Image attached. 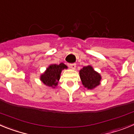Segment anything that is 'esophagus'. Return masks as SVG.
I'll list each match as a JSON object with an SVG mask.
<instances>
[{
    "label": "esophagus",
    "instance_id": "34e87169",
    "mask_svg": "<svg viewBox=\"0 0 134 134\" xmlns=\"http://www.w3.org/2000/svg\"><path fill=\"white\" fill-rule=\"evenodd\" d=\"M69 66H70V68H72V69L75 70L76 67V64H70Z\"/></svg>",
    "mask_w": 134,
    "mask_h": 134
}]
</instances>
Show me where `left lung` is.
I'll return each instance as SVG.
<instances>
[{"mask_svg": "<svg viewBox=\"0 0 134 134\" xmlns=\"http://www.w3.org/2000/svg\"><path fill=\"white\" fill-rule=\"evenodd\" d=\"M82 84L88 90H93L100 84L101 76L91 66H85L79 71Z\"/></svg>", "mask_w": 134, "mask_h": 134, "instance_id": "8db88e82", "label": "left lung"}]
</instances>
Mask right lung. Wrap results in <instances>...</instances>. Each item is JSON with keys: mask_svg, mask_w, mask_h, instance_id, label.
I'll return each mask as SVG.
<instances>
[{"mask_svg": "<svg viewBox=\"0 0 134 134\" xmlns=\"http://www.w3.org/2000/svg\"><path fill=\"white\" fill-rule=\"evenodd\" d=\"M67 68V66L62 62L60 64H50L46 68L44 72L41 74L40 80L46 86L55 88L58 85L62 71Z\"/></svg>", "mask_w": 134, "mask_h": 134, "instance_id": "1", "label": "right lung"}]
</instances>
